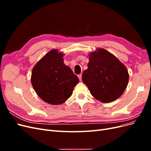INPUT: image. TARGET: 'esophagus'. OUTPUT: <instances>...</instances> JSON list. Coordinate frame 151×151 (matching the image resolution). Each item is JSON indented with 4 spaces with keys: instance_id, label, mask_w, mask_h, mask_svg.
Listing matches in <instances>:
<instances>
[{
    "instance_id": "esophagus-1",
    "label": "esophagus",
    "mask_w": 151,
    "mask_h": 151,
    "mask_svg": "<svg viewBox=\"0 0 151 151\" xmlns=\"http://www.w3.org/2000/svg\"><path fill=\"white\" fill-rule=\"evenodd\" d=\"M78 77H79V80H80V81H81V80H82V74H79V75H78Z\"/></svg>"
}]
</instances>
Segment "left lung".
<instances>
[{
    "mask_svg": "<svg viewBox=\"0 0 151 151\" xmlns=\"http://www.w3.org/2000/svg\"><path fill=\"white\" fill-rule=\"evenodd\" d=\"M88 69L82 80L93 96L102 103L119 98L127 88L129 75L127 67L107 50L98 48L89 55Z\"/></svg>",
    "mask_w": 151,
    "mask_h": 151,
    "instance_id": "8db88e82",
    "label": "left lung"
}]
</instances>
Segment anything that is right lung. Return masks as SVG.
<instances>
[{"mask_svg": "<svg viewBox=\"0 0 151 151\" xmlns=\"http://www.w3.org/2000/svg\"><path fill=\"white\" fill-rule=\"evenodd\" d=\"M64 54L53 49L43 57L32 70L31 81L38 96L53 105L64 103L72 94L79 79L63 63Z\"/></svg>", "mask_w": 151, "mask_h": 151, "instance_id": "right-lung-1", "label": "right lung"}]
</instances>
